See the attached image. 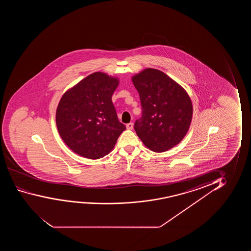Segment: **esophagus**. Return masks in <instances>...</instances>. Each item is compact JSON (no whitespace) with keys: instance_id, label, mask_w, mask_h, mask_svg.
Here are the masks:
<instances>
[{"instance_id":"esophagus-1","label":"esophagus","mask_w":251,"mask_h":251,"mask_svg":"<svg viewBox=\"0 0 251 251\" xmlns=\"http://www.w3.org/2000/svg\"><path fill=\"white\" fill-rule=\"evenodd\" d=\"M126 127H127V129H133L134 124H133V123H129V124H127L126 125Z\"/></svg>"}]
</instances>
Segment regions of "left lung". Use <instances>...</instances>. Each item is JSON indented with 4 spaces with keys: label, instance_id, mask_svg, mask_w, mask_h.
<instances>
[{
    "label": "left lung",
    "instance_id": "8db88e82",
    "mask_svg": "<svg viewBox=\"0 0 251 251\" xmlns=\"http://www.w3.org/2000/svg\"><path fill=\"white\" fill-rule=\"evenodd\" d=\"M141 100L142 115L134 127L151 151L161 152L178 144L189 130L193 107L182 86L154 69L133 77Z\"/></svg>",
    "mask_w": 251,
    "mask_h": 251
}]
</instances>
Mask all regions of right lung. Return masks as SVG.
I'll return each instance as SVG.
<instances>
[{
	"label": "right lung",
	"instance_id": "right-lung-1",
	"mask_svg": "<svg viewBox=\"0 0 251 251\" xmlns=\"http://www.w3.org/2000/svg\"><path fill=\"white\" fill-rule=\"evenodd\" d=\"M117 86V79L93 73L60 100L55 115L59 134L77 154L91 159L103 158L126 129L111 100Z\"/></svg>",
	"mask_w": 251,
	"mask_h": 251
}]
</instances>
